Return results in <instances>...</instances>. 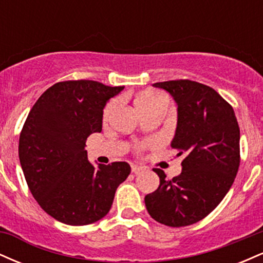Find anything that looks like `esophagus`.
Instances as JSON below:
<instances>
[{
  "instance_id": "1",
  "label": "esophagus",
  "mask_w": 263,
  "mask_h": 263,
  "mask_svg": "<svg viewBox=\"0 0 263 263\" xmlns=\"http://www.w3.org/2000/svg\"><path fill=\"white\" fill-rule=\"evenodd\" d=\"M131 171L134 172V173H140V172H143V171H144V168L141 167V165L132 164V165H131Z\"/></svg>"
}]
</instances>
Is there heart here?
Returning a JSON list of instances; mask_svg holds the SVG:
<instances>
[{
  "instance_id": "b5f03b06",
  "label": "heart",
  "mask_w": 263,
  "mask_h": 263,
  "mask_svg": "<svg viewBox=\"0 0 263 263\" xmlns=\"http://www.w3.org/2000/svg\"><path fill=\"white\" fill-rule=\"evenodd\" d=\"M115 106H116V101L108 102L104 110V119L106 120L110 117L111 112L114 111ZM136 106L141 112H146V111L153 110L157 107H168V98L162 92L157 91H146L142 92L136 99ZM149 146V142H140L136 144V149L141 151Z\"/></svg>"
}]
</instances>
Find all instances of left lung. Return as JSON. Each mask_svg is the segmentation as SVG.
I'll use <instances>...</instances> for the list:
<instances>
[{
	"label": "left lung",
	"instance_id": "1",
	"mask_svg": "<svg viewBox=\"0 0 263 263\" xmlns=\"http://www.w3.org/2000/svg\"><path fill=\"white\" fill-rule=\"evenodd\" d=\"M178 105L172 148L183 156L182 173L167 179L155 171L159 186L144 203L156 221L172 228L203 220L231 188L240 167V127L234 108L213 87L188 79L156 83Z\"/></svg>",
	"mask_w": 263,
	"mask_h": 263
}]
</instances>
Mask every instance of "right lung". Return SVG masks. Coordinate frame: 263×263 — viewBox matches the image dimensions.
<instances>
[{
    "mask_svg": "<svg viewBox=\"0 0 263 263\" xmlns=\"http://www.w3.org/2000/svg\"><path fill=\"white\" fill-rule=\"evenodd\" d=\"M123 86L66 80L42 93L20 135L18 155L33 198L48 215L87 225L110 211L117 186L131 173L126 162L87 161L86 138L102 128V110Z\"/></svg>",
    "mask_w": 263,
    "mask_h": 263,
    "instance_id": "right-lung-1",
    "label": "right lung"
}]
</instances>
